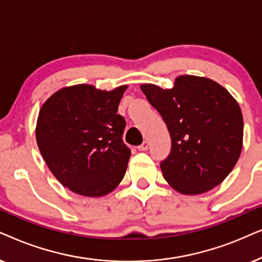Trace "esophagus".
<instances>
[{
	"instance_id": "34e87169",
	"label": "esophagus",
	"mask_w": 262,
	"mask_h": 262,
	"mask_svg": "<svg viewBox=\"0 0 262 262\" xmlns=\"http://www.w3.org/2000/svg\"><path fill=\"white\" fill-rule=\"evenodd\" d=\"M148 146H149L148 141H144L140 146H138V149H139V151H147Z\"/></svg>"
}]
</instances>
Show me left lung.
<instances>
[{
	"label": "left lung",
	"instance_id": "obj_1",
	"mask_svg": "<svg viewBox=\"0 0 262 262\" xmlns=\"http://www.w3.org/2000/svg\"><path fill=\"white\" fill-rule=\"evenodd\" d=\"M140 89L171 138V152L160 163L166 182L184 195L221 184L242 151L243 116L236 99L218 82L195 75L177 76L172 89Z\"/></svg>",
	"mask_w": 262,
	"mask_h": 262
}]
</instances>
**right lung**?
<instances>
[{"mask_svg": "<svg viewBox=\"0 0 262 262\" xmlns=\"http://www.w3.org/2000/svg\"><path fill=\"white\" fill-rule=\"evenodd\" d=\"M127 85L103 91L80 83L63 87L41 105L36 140L58 182L90 198L104 196L123 180L130 158L117 114Z\"/></svg>", "mask_w": 262, "mask_h": 262, "instance_id": "add662e5", "label": "right lung"}]
</instances>
